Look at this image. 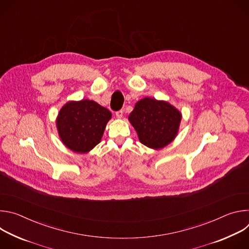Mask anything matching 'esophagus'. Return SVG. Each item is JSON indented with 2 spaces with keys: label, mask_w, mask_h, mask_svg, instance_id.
Listing matches in <instances>:
<instances>
[{
  "label": "esophagus",
  "mask_w": 249,
  "mask_h": 249,
  "mask_svg": "<svg viewBox=\"0 0 249 249\" xmlns=\"http://www.w3.org/2000/svg\"><path fill=\"white\" fill-rule=\"evenodd\" d=\"M115 115H116V117H117L118 119H121L122 116H123V111H122V110H119V111H117V112L115 113Z\"/></svg>",
  "instance_id": "esophagus-1"
}]
</instances>
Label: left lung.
<instances>
[{
    "instance_id": "left-lung-1",
    "label": "left lung",
    "mask_w": 249,
    "mask_h": 249,
    "mask_svg": "<svg viewBox=\"0 0 249 249\" xmlns=\"http://www.w3.org/2000/svg\"><path fill=\"white\" fill-rule=\"evenodd\" d=\"M182 114L165 100L144 97L137 101L128 120L139 141L150 149L160 150L178 134Z\"/></svg>"
}]
</instances>
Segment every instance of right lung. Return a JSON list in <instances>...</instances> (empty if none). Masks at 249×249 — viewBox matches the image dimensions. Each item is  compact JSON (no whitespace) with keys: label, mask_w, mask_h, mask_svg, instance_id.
Segmentation results:
<instances>
[{"label":"right lung","mask_w":249,"mask_h":249,"mask_svg":"<svg viewBox=\"0 0 249 249\" xmlns=\"http://www.w3.org/2000/svg\"><path fill=\"white\" fill-rule=\"evenodd\" d=\"M111 117L107 108L93 100H70L60 109L56 127L66 148L77 154H87L100 143Z\"/></svg>","instance_id":"right-lung-1"}]
</instances>
